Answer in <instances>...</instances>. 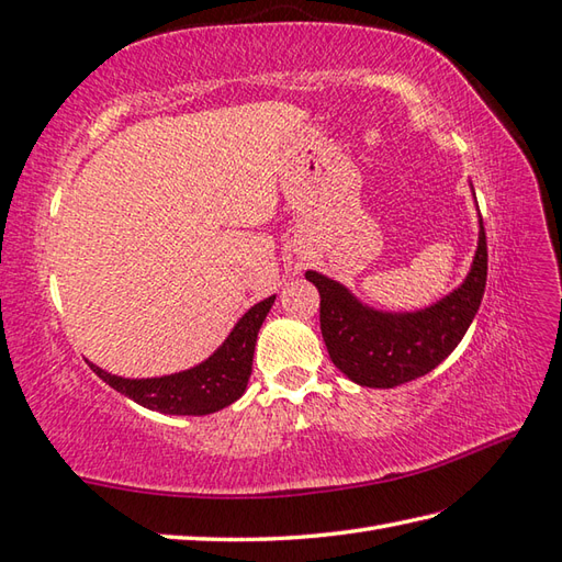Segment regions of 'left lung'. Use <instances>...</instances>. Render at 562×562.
Returning <instances> with one entry per match:
<instances>
[{"mask_svg": "<svg viewBox=\"0 0 562 562\" xmlns=\"http://www.w3.org/2000/svg\"><path fill=\"white\" fill-rule=\"evenodd\" d=\"M306 280L322 296L318 322L334 366L362 387H397L441 366L475 318L487 284L485 226L480 216L477 250L463 284L419 312L372 310L316 270H306Z\"/></svg>", "mask_w": 562, "mask_h": 562, "instance_id": "obj_1", "label": "left lung"}]
</instances>
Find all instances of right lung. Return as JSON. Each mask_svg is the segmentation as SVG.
Masks as SVG:
<instances>
[{
    "mask_svg": "<svg viewBox=\"0 0 562 562\" xmlns=\"http://www.w3.org/2000/svg\"><path fill=\"white\" fill-rule=\"evenodd\" d=\"M274 304V294L252 304L250 310L238 318L231 328L226 340L212 356L202 360L200 366L190 370L172 372L162 378H119L102 370L94 362L90 368L97 378H102L109 387L134 400L146 409L175 416H204L214 414L224 406L234 404L246 392V384L252 370V353H256L258 331L270 306Z\"/></svg>",
    "mask_w": 562,
    "mask_h": 562,
    "instance_id": "1",
    "label": "right lung"
}]
</instances>
